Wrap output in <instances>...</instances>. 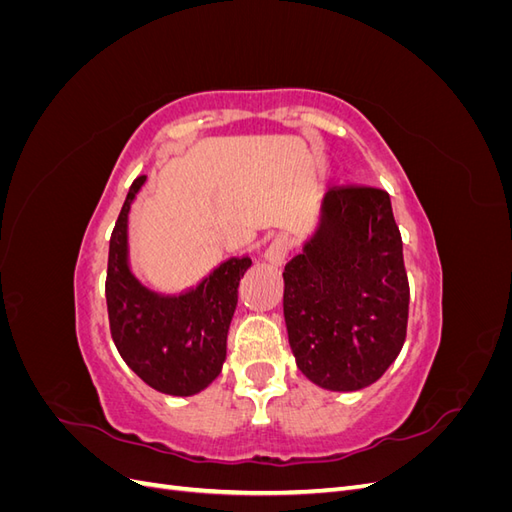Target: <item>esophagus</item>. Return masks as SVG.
<instances>
[{
  "instance_id": "34e87169",
  "label": "esophagus",
  "mask_w": 512,
  "mask_h": 512,
  "mask_svg": "<svg viewBox=\"0 0 512 512\" xmlns=\"http://www.w3.org/2000/svg\"><path fill=\"white\" fill-rule=\"evenodd\" d=\"M290 252V243L286 237H277L265 252V260L273 267H284L286 265V258Z\"/></svg>"
}]
</instances>
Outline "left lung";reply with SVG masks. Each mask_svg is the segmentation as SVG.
<instances>
[{
  "label": "left lung",
  "instance_id": "1",
  "mask_svg": "<svg viewBox=\"0 0 512 512\" xmlns=\"http://www.w3.org/2000/svg\"><path fill=\"white\" fill-rule=\"evenodd\" d=\"M410 288L391 196L329 188L318 222L284 271V318L297 367L320 389L374 384L404 348Z\"/></svg>",
  "mask_w": 512,
  "mask_h": 512
}]
</instances>
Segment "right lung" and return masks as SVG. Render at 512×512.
<instances>
[{
  "instance_id": "add662e5",
  "label": "right lung",
  "mask_w": 512,
  "mask_h": 512,
  "mask_svg": "<svg viewBox=\"0 0 512 512\" xmlns=\"http://www.w3.org/2000/svg\"><path fill=\"white\" fill-rule=\"evenodd\" d=\"M147 177H138L121 207L108 247L106 305L121 359L151 389L192 397L220 376L237 309V288L250 256L220 262L181 294L151 290L130 265V211Z\"/></svg>"
}]
</instances>
